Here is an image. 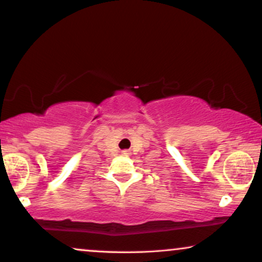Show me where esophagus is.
Here are the masks:
<instances>
[{
	"instance_id": "obj_1",
	"label": "esophagus",
	"mask_w": 262,
	"mask_h": 262,
	"mask_svg": "<svg viewBox=\"0 0 262 262\" xmlns=\"http://www.w3.org/2000/svg\"><path fill=\"white\" fill-rule=\"evenodd\" d=\"M123 155H124V156H128V155H130V151H128V150H124Z\"/></svg>"
}]
</instances>
